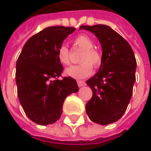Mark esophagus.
<instances>
[{"instance_id":"34e87169","label":"esophagus","mask_w":151,"mask_h":151,"mask_svg":"<svg viewBox=\"0 0 151 151\" xmlns=\"http://www.w3.org/2000/svg\"><path fill=\"white\" fill-rule=\"evenodd\" d=\"M77 84H78V86L79 87L86 86V82L83 81V80H78V81H77Z\"/></svg>"}]
</instances>
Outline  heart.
Listing matches in <instances>:
<instances>
[{
	"mask_svg": "<svg viewBox=\"0 0 151 151\" xmlns=\"http://www.w3.org/2000/svg\"><path fill=\"white\" fill-rule=\"evenodd\" d=\"M74 43L80 50H84L79 58V61L82 63L68 67L65 70V74L74 78H84L92 73V65L94 68L100 67V65H101L102 58L100 52L93 49V42L88 36H78L74 40ZM58 61L64 65H69L71 64L70 51L65 45H62L58 48Z\"/></svg>",
	"mask_w": 151,
	"mask_h": 151,
	"instance_id": "1",
	"label": "heart"
}]
</instances>
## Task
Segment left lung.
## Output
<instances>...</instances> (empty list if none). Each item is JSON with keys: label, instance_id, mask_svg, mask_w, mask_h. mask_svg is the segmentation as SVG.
Here are the masks:
<instances>
[{"label": "left lung", "instance_id": "1", "mask_svg": "<svg viewBox=\"0 0 151 151\" xmlns=\"http://www.w3.org/2000/svg\"><path fill=\"white\" fill-rule=\"evenodd\" d=\"M93 33L102 48L99 72L86 81L93 91L86 111L95 123L107 125L117 122L125 113L136 81V60L129 44L109 26H81Z\"/></svg>", "mask_w": 151, "mask_h": 151}]
</instances>
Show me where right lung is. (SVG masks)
Returning <instances> with one entry per match:
<instances>
[{
	"label": "right lung",
	"mask_w": 151,
	"mask_h": 151,
	"mask_svg": "<svg viewBox=\"0 0 151 151\" xmlns=\"http://www.w3.org/2000/svg\"><path fill=\"white\" fill-rule=\"evenodd\" d=\"M75 28L48 27L31 37L16 61L17 95L26 115L37 124L56 122L65 98L78 91L74 78L58 79L64 70L58 50Z\"/></svg>",
	"instance_id": "obj_1"
}]
</instances>
